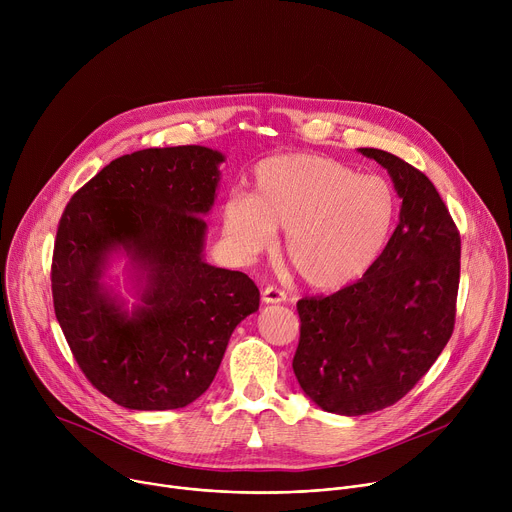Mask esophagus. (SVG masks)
<instances>
[{
    "instance_id": "esophagus-1",
    "label": "esophagus",
    "mask_w": 512,
    "mask_h": 512,
    "mask_svg": "<svg viewBox=\"0 0 512 512\" xmlns=\"http://www.w3.org/2000/svg\"><path fill=\"white\" fill-rule=\"evenodd\" d=\"M263 302L265 304H281V302H285V298H287V294L283 289H279V287H275V285H267L265 289H263Z\"/></svg>"
}]
</instances>
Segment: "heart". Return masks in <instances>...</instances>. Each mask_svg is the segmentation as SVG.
<instances>
[{
	"label": "heart",
	"mask_w": 512,
	"mask_h": 512,
	"mask_svg": "<svg viewBox=\"0 0 512 512\" xmlns=\"http://www.w3.org/2000/svg\"><path fill=\"white\" fill-rule=\"evenodd\" d=\"M251 194L223 204V231L243 257L269 249L285 229V259L308 285L338 289L367 273L385 251L397 218L393 186L316 154L261 160Z\"/></svg>",
	"instance_id": "heart-1"
}]
</instances>
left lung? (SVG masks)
<instances>
[{"instance_id":"1","label":"left lung","mask_w":512,"mask_h":512,"mask_svg":"<svg viewBox=\"0 0 512 512\" xmlns=\"http://www.w3.org/2000/svg\"><path fill=\"white\" fill-rule=\"evenodd\" d=\"M393 178L401 218L377 263L332 296L298 302L296 379L324 411L364 415L403 399L448 344L460 285V231L431 180L360 148Z\"/></svg>"}]
</instances>
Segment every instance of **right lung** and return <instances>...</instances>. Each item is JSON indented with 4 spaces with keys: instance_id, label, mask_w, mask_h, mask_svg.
<instances>
[{
    "instance_id": "1",
    "label": "right lung",
    "mask_w": 512,
    "mask_h": 512,
    "mask_svg": "<svg viewBox=\"0 0 512 512\" xmlns=\"http://www.w3.org/2000/svg\"><path fill=\"white\" fill-rule=\"evenodd\" d=\"M223 154L202 145L121 156L68 200L52 253L54 314L89 383L127 409L196 401L237 324L259 310L255 281L202 259ZM123 246L146 285L133 317L100 289L106 253Z\"/></svg>"
}]
</instances>
